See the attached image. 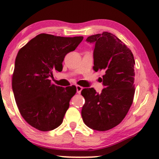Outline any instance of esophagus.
<instances>
[{
  "instance_id": "1",
  "label": "esophagus",
  "mask_w": 159,
  "mask_h": 159,
  "mask_svg": "<svg viewBox=\"0 0 159 159\" xmlns=\"http://www.w3.org/2000/svg\"><path fill=\"white\" fill-rule=\"evenodd\" d=\"M83 88L82 86H80V85H76V91H77V93L78 94H80L81 93L82 90H83Z\"/></svg>"
}]
</instances>
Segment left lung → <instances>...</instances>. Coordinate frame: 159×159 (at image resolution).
Segmentation results:
<instances>
[{
  "label": "left lung",
  "instance_id": "obj_1",
  "mask_svg": "<svg viewBox=\"0 0 159 159\" xmlns=\"http://www.w3.org/2000/svg\"><path fill=\"white\" fill-rule=\"evenodd\" d=\"M94 43V70H103L100 94L94 88L81 91L85 98L82 117L86 126L98 131H107L117 126L127 115L135 94V65L131 50L112 33L89 36Z\"/></svg>",
  "mask_w": 159,
  "mask_h": 159
}]
</instances>
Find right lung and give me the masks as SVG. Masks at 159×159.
<instances>
[{
	"label": "right lung",
	"instance_id": "obj_1",
	"mask_svg": "<svg viewBox=\"0 0 159 159\" xmlns=\"http://www.w3.org/2000/svg\"><path fill=\"white\" fill-rule=\"evenodd\" d=\"M83 39L41 33L17 54L12 78L15 100L23 118L36 129L50 131L62 123L76 88L58 86L50 77L54 70H62L65 55Z\"/></svg>",
	"mask_w": 159,
	"mask_h": 159
}]
</instances>
